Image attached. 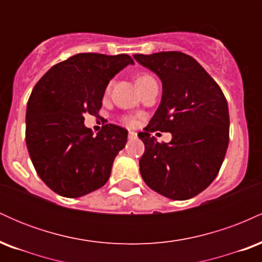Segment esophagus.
<instances>
[{
    "label": "esophagus",
    "instance_id": "1",
    "mask_svg": "<svg viewBox=\"0 0 262 262\" xmlns=\"http://www.w3.org/2000/svg\"><path fill=\"white\" fill-rule=\"evenodd\" d=\"M128 138H129V139H135V138H137V133H135V132L129 130V133H128Z\"/></svg>",
    "mask_w": 262,
    "mask_h": 262
}]
</instances>
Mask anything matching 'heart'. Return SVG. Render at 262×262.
Returning a JSON list of instances; mask_svg holds the SVG:
<instances>
[{
  "mask_svg": "<svg viewBox=\"0 0 262 262\" xmlns=\"http://www.w3.org/2000/svg\"><path fill=\"white\" fill-rule=\"evenodd\" d=\"M151 81H155V79L151 76V75L141 74V75H139V76H138L137 83H138V85H139V87L141 89V87H143L144 85H146V83H148V82H151ZM111 89H112V82L108 83V86H107V89H106V93H110L111 92ZM124 122L127 123V124H132V123H133V121H132V118H129V117H125Z\"/></svg>",
  "mask_w": 262,
  "mask_h": 262,
  "instance_id": "b5f03b06",
  "label": "heart"
}]
</instances>
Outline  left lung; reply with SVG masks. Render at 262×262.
<instances>
[{"label":"left lung","instance_id":"left-lung-1","mask_svg":"<svg viewBox=\"0 0 262 262\" xmlns=\"http://www.w3.org/2000/svg\"><path fill=\"white\" fill-rule=\"evenodd\" d=\"M139 64L160 77V106L138 137L145 151L140 173L150 188L175 201L206 189L218 175L229 144V111L224 93L192 56L180 52L135 54ZM170 131V143L149 133Z\"/></svg>","mask_w":262,"mask_h":262}]
</instances>
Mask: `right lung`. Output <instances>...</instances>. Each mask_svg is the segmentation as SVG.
I'll return each instance as SVG.
<instances>
[{
  "label": "right lung",
  "instance_id": "obj_1",
  "mask_svg": "<svg viewBox=\"0 0 262 262\" xmlns=\"http://www.w3.org/2000/svg\"><path fill=\"white\" fill-rule=\"evenodd\" d=\"M134 60L127 54L81 53L54 65L38 81L26 113V143L37 173L55 193L81 197L108 181L127 129L106 124L97 135L83 114L98 116L106 87Z\"/></svg>",
  "mask_w": 262,
  "mask_h": 262
}]
</instances>
